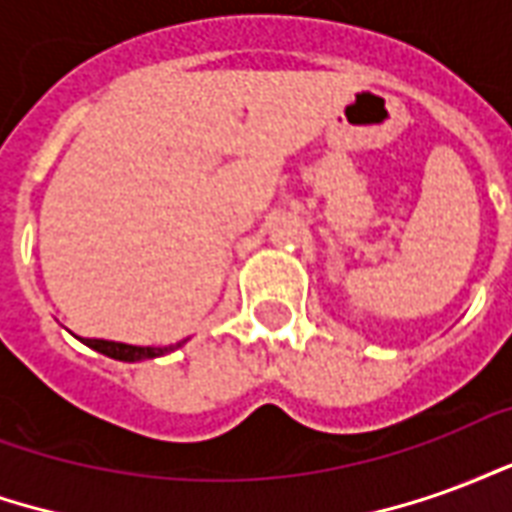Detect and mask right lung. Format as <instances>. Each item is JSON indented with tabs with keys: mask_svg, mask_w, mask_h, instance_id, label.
<instances>
[{
	"mask_svg": "<svg viewBox=\"0 0 512 512\" xmlns=\"http://www.w3.org/2000/svg\"><path fill=\"white\" fill-rule=\"evenodd\" d=\"M84 345H90L93 351L109 356V359H117V362H145V359H156V356L178 351L180 345H186V340H180V343L172 345H161V348H153V345L112 343V340H84Z\"/></svg>",
	"mask_w": 512,
	"mask_h": 512,
	"instance_id": "add662e5",
	"label": "right lung"
}]
</instances>
